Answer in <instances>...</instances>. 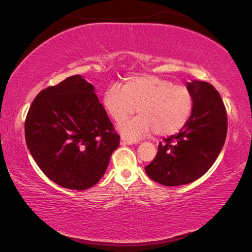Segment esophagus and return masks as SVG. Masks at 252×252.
<instances>
[{"label":"esophagus","instance_id":"34e87169","mask_svg":"<svg viewBox=\"0 0 252 252\" xmlns=\"http://www.w3.org/2000/svg\"><path fill=\"white\" fill-rule=\"evenodd\" d=\"M120 143L122 144V146H126V144H134V141H131V140L126 139V138H121Z\"/></svg>","mask_w":252,"mask_h":252}]
</instances>
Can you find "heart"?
Returning <instances> with one entry per match:
<instances>
[{
	"mask_svg": "<svg viewBox=\"0 0 252 252\" xmlns=\"http://www.w3.org/2000/svg\"><path fill=\"white\" fill-rule=\"evenodd\" d=\"M103 105L116 122L126 120L138 109L140 116L118 126L123 136L136 140L153 132L158 136L178 133L189 121L194 100L183 85L155 75H136L127 78L122 88L106 89Z\"/></svg>",
	"mask_w": 252,
	"mask_h": 252,
	"instance_id": "1",
	"label": "heart"
}]
</instances>
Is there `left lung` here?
<instances>
[{"label":"left lung","instance_id":"1","mask_svg":"<svg viewBox=\"0 0 252 252\" xmlns=\"http://www.w3.org/2000/svg\"><path fill=\"white\" fill-rule=\"evenodd\" d=\"M187 88L194 100L193 112L178 134L159 144L146 172L167 187L182 186L202 177L215 163L227 136V112L219 92L204 81H191Z\"/></svg>","mask_w":252,"mask_h":252}]
</instances>
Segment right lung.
<instances>
[{
    "mask_svg": "<svg viewBox=\"0 0 252 252\" xmlns=\"http://www.w3.org/2000/svg\"><path fill=\"white\" fill-rule=\"evenodd\" d=\"M25 141L50 180L71 190H85L105 173L120 136L94 87L72 75L42 90L25 120Z\"/></svg>",
    "mask_w": 252,
    "mask_h": 252,
    "instance_id": "add662e5",
    "label": "right lung"
}]
</instances>
